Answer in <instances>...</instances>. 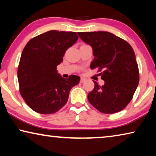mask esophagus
Listing matches in <instances>:
<instances>
[{"label": "esophagus", "instance_id": "obj_1", "mask_svg": "<svg viewBox=\"0 0 156 156\" xmlns=\"http://www.w3.org/2000/svg\"><path fill=\"white\" fill-rule=\"evenodd\" d=\"M84 81H85V78H80V82L81 83H84Z\"/></svg>", "mask_w": 156, "mask_h": 156}]
</instances>
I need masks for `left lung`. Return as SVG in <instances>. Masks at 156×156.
<instances>
[{
    "label": "left lung",
    "mask_w": 156,
    "mask_h": 156,
    "mask_svg": "<svg viewBox=\"0 0 156 156\" xmlns=\"http://www.w3.org/2000/svg\"><path fill=\"white\" fill-rule=\"evenodd\" d=\"M84 43L93 49L91 69L98 68L105 81H96L88 94L89 102L103 113L120 112L133 98L139 83V70L133 48L126 41L108 31L78 32Z\"/></svg>",
    "instance_id": "8db88e82"
}]
</instances>
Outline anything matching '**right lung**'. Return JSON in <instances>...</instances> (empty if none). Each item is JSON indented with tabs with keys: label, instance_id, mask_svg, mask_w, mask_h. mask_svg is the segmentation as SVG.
Wrapping results in <instances>:
<instances>
[{
	"label": "right lung",
	"instance_id": "add662e5",
	"mask_svg": "<svg viewBox=\"0 0 156 156\" xmlns=\"http://www.w3.org/2000/svg\"><path fill=\"white\" fill-rule=\"evenodd\" d=\"M78 38L75 31L51 30L31 38L23 50L18 67L21 96L31 109L51 114L67 103L70 90L80 77L62 78L57 66Z\"/></svg>",
	"mask_w": 156,
	"mask_h": 156
}]
</instances>
